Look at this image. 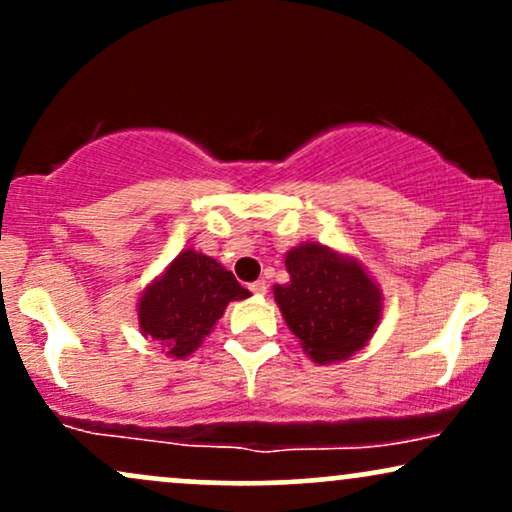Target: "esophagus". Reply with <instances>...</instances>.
I'll return each mask as SVG.
<instances>
[{"mask_svg":"<svg viewBox=\"0 0 512 512\" xmlns=\"http://www.w3.org/2000/svg\"><path fill=\"white\" fill-rule=\"evenodd\" d=\"M250 291L255 293V296H264V293H267V281H255V284H250Z\"/></svg>","mask_w":512,"mask_h":512,"instance_id":"obj_1","label":"esophagus"}]
</instances>
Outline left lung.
<instances>
[{"instance_id": "left-lung-1", "label": "left lung", "mask_w": 512, "mask_h": 512, "mask_svg": "<svg viewBox=\"0 0 512 512\" xmlns=\"http://www.w3.org/2000/svg\"><path fill=\"white\" fill-rule=\"evenodd\" d=\"M289 284L274 286L289 330L315 363L354 356L368 344L383 317V293L361 262L317 243L286 252Z\"/></svg>"}]
</instances>
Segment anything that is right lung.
Segmentation results:
<instances>
[{"label": "right lung", "mask_w": 512, "mask_h": 512, "mask_svg": "<svg viewBox=\"0 0 512 512\" xmlns=\"http://www.w3.org/2000/svg\"><path fill=\"white\" fill-rule=\"evenodd\" d=\"M250 291L214 257L187 248L156 276L137 303L139 330L170 358L195 354L231 301Z\"/></svg>", "instance_id": "add662e5"}]
</instances>
